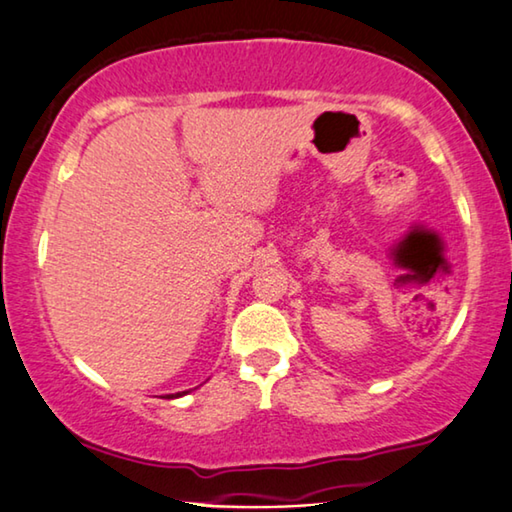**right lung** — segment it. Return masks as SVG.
Returning <instances> with one entry per match:
<instances>
[{
    "mask_svg": "<svg viewBox=\"0 0 512 512\" xmlns=\"http://www.w3.org/2000/svg\"><path fill=\"white\" fill-rule=\"evenodd\" d=\"M177 395H179V393H177ZM172 398H174V395H172Z\"/></svg>",
    "mask_w": 512,
    "mask_h": 512,
    "instance_id": "obj_1",
    "label": "right lung"
}]
</instances>
